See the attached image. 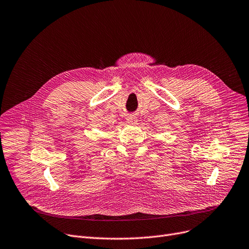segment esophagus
<instances>
[{"label": "esophagus", "instance_id": "esophagus-1", "mask_svg": "<svg viewBox=\"0 0 249 249\" xmlns=\"http://www.w3.org/2000/svg\"><path fill=\"white\" fill-rule=\"evenodd\" d=\"M136 122H137V119L134 116H129L127 118V123L133 125V124H136Z\"/></svg>", "mask_w": 249, "mask_h": 249}]
</instances>
